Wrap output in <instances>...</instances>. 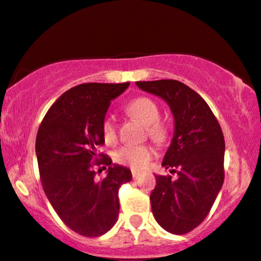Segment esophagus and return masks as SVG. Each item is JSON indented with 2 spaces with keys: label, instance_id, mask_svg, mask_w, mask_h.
Wrapping results in <instances>:
<instances>
[{
  "label": "esophagus",
  "instance_id": "esophagus-1",
  "mask_svg": "<svg viewBox=\"0 0 261 261\" xmlns=\"http://www.w3.org/2000/svg\"><path fill=\"white\" fill-rule=\"evenodd\" d=\"M140 173H137V172H133V178H134V180H137V179L140 178Z\"/></svg>",
  "mask_w": 261,
  "mask_h": 261
}]
</instances>
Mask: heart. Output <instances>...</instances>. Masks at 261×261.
I'll use <instances>...</instances> for the list:
<instances>
[{
	"label": "heart",
	"mask_w": 261,
	"mask_h": 261,
	"mask_svg": "<svg viewBox=\"0 0 261 261\" xmlns=\"http://www.w3.org/2000/svg\"><path fill=\"white\" fill-rule=\"evenodd\" d=\"M127 112L143 126L147 127V133L152 140L155 142H163L166 140L167 130L158 122L161 113L153 100L145 97L137 98L128 104ZM103 136L108 143H112L116 140V128L113 119L108 118L104 120ZM152 155H153V148L151 146L126 145L119 149L115 160L118 163L130 167L134 170H142L147 167Z\"/></svg>",
	"instance_id": "b5f03b06"
}]
</instances>
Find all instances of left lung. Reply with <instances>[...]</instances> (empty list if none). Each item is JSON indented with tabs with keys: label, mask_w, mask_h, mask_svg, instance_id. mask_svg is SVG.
Returning <instances> with one entry per match:
<instances>
[{
	"label": "left lung",
	"mask_w": 261,
	"mask_h": 261,
	"mask_svg": "<svg viewBox=\"0 0 261 261\" xmlns=\"http://www.w3.org/2000/svg\"><path fill=\"white\" fill-rule=\"evenodd\" d=\"M136 86L166 101L174 119L173 139L162 166L178 169V179L155 174L149 199L162 228L185 234L205 220L223 185L222 130L207 103L184 83L160 80Z\"/></svg>",
	"instance_id": "left-lung-1"
}]
</instances>
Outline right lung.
<instances>
[{
  "label": "right lung",
  "mask_w": 261,
  "mask_h": 261,
  "mask_svg": "<svg viewBox=\"0 0 261 261\" xmlns=\"http://www.w3.org/2000/svg\"><path fill=\"white\" fill-rule=\"evenodd\" d=\"M130 83H83L68 89L45 115L35 153L45 195L67 227L85 237L112 229L119 216V188L131 170L103 155L107 175L98 179L91 162L104 143L103 122L112 100ZM97 160V158H95Z\"/></svg>",
  "instance_id": "right-lung-1"
}]
</instances>
